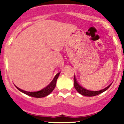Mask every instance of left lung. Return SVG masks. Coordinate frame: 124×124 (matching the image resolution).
<instances>
[{"instance_id": "8db88e82", "label": "left lung", "mask_w": 124, "mask_h": 124, "mask_svg": "<svg viewBox=\"0 0 124 124\" xmlns=\"http://www.w3.org/2000/svg\"><path fill=\"white\" fill-rule=\"evenodd\" d=\"M112 83L110 85H109L107 87H106V88L100 90V91H89V90H87L85 89L84 87H83L82 86H81L77 83V80H76V78L75 77V76H74V86L75 89H76V91L80 93V94L82 95H84L85 97H93V96L97 95H99L100 93H102L103 92L106 91V90L108 89V87L111 86Z\"/></svg>"}]
</instances>
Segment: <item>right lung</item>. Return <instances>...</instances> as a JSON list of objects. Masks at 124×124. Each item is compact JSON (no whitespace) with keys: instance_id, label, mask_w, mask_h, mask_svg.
I'll return each mask as SVG.
<instances>
[{"instance_id":"1","label":"right lung","mask_w":124,"mask_h":124,"mask_svg":"<svg viewBox=\"0 0 124 124\" xmlns=\"http://www.w3.org/2000/svg\"><path fill=\"white\" fill-rule=\"evenodd\" d=\"M60 74V72H58L57 74L55 76V77L53 78V80L50 82L48 85H47L46 87H45L44 88H43L42 89L40 90L39 91H36V92H28V91H24V90L21 89L19 87H18L17 86H16L17 89L19 90L20 92H23V93H25L27 95L31 96V97H35V98H42V97H45L46 96L48 95L50 93H52V91L54 90L56 85V82H57V80Z\"/></svg>"}]
</instances>
